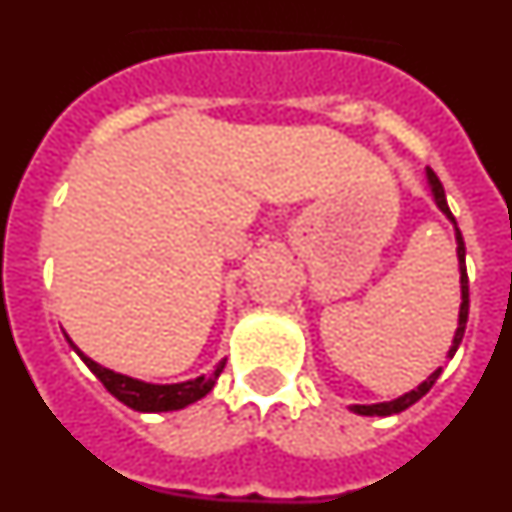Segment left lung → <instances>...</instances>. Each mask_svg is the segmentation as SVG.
Here are the masks:
<instances>
[{
	"instance_id": "8db88e82",
	"label": "left lung",
	"mask_w": 512,
	"mask_h": 512,
	"mask_svg": "<svg viewBox=\"0 0 512 512\" xmlns=\"http://www.w3.org/2000/svg\"><path fill=\"white\" fill-rule=\"evenodd\" d=\"M425 176H428V187H431V194H433V202H436L438 210L443 212V215L449 217L451 225H454V238H456V259H459V284H461V305H459V325H456V333H454V341H451V348H449V359L456 354V348H459L461 338H464V330H467V318H469V279H467V248H464V238H461L459 228H456V217L451 215L449 210V202H446V192H443V184L438 182V176L433 174L431 169H425ZM441 366H438L436 372L431 374V377L425 379V382H420L415 390L405 392V395L395 397V400L390 402H374V405H351V413L356 415H379V418H387V415H397L402 413V410H408L410 405H415V402L420 400V397L425 395V392L431 390L433 384H436V379L441 377Z\"/></svg>"
}]
</instances>
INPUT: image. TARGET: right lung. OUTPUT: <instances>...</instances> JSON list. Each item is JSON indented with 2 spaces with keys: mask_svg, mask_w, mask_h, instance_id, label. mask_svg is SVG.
I'll list each match as a JSON object with an SVG mask.
<instances>
[{
  "mask_svg": "<svg viewBox=\"0 0 512 512\" xmlns=\"http://www.w3.org/2000/svg\"><path fill=\"white\" fill-rule=\"evenodd\" d=\"M66 341L71 343L76 354L81 356V361L92 369L94 377L107 387L112 397L122 402V405H128V408L138 410V413H169V410H182L192 402L202 400L207 392L215 387L217 377L225 369V359L215 366V372L212 374H202L197 379H187V382H176V384H151L143 382V379H133L128 374H117L107 366L97 364V361L89 359L69 336Z\"/></svg>",
  "mask_w": 512,
  "mask_h": 512,
  "instance_id": "add662e5",
  "label": "right lung"
}]
</instances>
